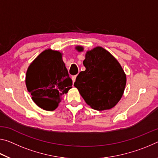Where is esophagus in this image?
Here are the masks:
<instances>
[{
    "instance_id": "esophagus-1",
    "label": "esophagus",
    "mask_w": 158,
    "mask_h": 158,
    "mask_svg": "<svg viewBox=\"0 0 158 158\" xmlns=\"http://www.w3.org/2000/svg\"><path fill=\"white\" fill-rule=\"evenodd\" d=\"M76 78H77V76H76V75H75V76H72V82H73V83H74V81H75V80H76Z\"/></svg>"
}]
</instances>
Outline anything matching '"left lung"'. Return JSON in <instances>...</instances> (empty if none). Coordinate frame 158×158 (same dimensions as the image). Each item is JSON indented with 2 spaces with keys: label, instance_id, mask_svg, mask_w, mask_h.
I'll return each instance as SVG.
<instances>
[{
  "label": "left lung",
  "instance_id": "left-lung-1",
  "mask_svg": "<svg viewBox=\"0 0 158 158\" xmlns=\"http://www.w3.org/2000/svg\"><path fill=\"white\" fill-rule=\"evenodd\" d=\"M81 52L83 47L77 46ZM85 71L77 77L74 86L85 102L98 111L116 106L124 94L127 77L119 62L103 48L86 52L83 62Z\"/></svg>",
  "mask_w": 158,
  "mask_h": 158
}]
</instances>
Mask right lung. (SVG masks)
I'll list each match as a JSON object with an SVG mask.
<instances>
[{"instance_id":"1","label":"right lung","mask_w":158,"mask_h":158,"mask_svg":"<svg viewBox=\"0 0 158 158\" xmlns=\"http://www.w3.org/2000/svg\"><path fill=\"white\" fill-rule=\"evenodd\" d=\"M25 81L34 102L48 111L57 108L72 85L62 53L51 49L45 50L30 64Z\"/></svg>"}]
</instances>
